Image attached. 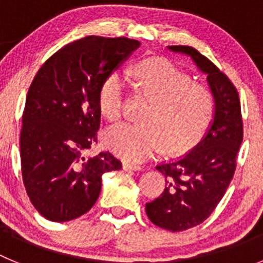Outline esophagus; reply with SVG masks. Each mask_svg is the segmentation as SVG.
Here are the masks:
<instances>
[{
    "instance_id": "esophagus-1",
    "label": "esophagus",
    "mask_w": 263,
    "mask_h": 263,
    "mask_svg": "<svg viewBox=\"0 0 263 263\" xmlns=\"http://www.w3.org/2000/svg\"><path fill=\"white\" fill-rule=\"evenodd\" d=\"M122 167H124V170H126V171H130V170L139 171V170H142V166H139V164L136 163H130V162H125V163L122 164Z\"/></svg>"
}]
</instances>
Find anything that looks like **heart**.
Wrapping results in <instances>:
<instances>
[{
  "label": "heart",
  "mask_w": 263,
  "mask_h": 263,
  "mask_svg": "<svg viewBox=\"0 0 263 263\" xmlns=\"http://www.w3.org/2000/svg\"><path fill=\"white\" fill-rule=\"evenodd\" d=\"M137 88L152 105L143 124L110 127L104 143L111 153L132 162H142L162 146L168 153L191 148L204 137L212 122L215 100L211 90L179 71L166 59H146L134 68ZM126 78L111 72L99 90V108L109 121H117L124 106Z\"/></svg>",
  "instance_id": "b5f03b06"
}]
</instances>
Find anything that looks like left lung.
Returning <instances> with one entry per match:
<instances>
[{
    "label": "left lung",
    "instance_id": "obj_1",
    "mask_svg": "<svg viewBox=\"0 0 263 263\" xmlns=\"http://www.w3.org/2000/svg\"><path fill=\"white\" fill-rule=\"evenodd\" d=\"M167 48L191 58L206 76L215 100L212 122L200 142L184 157L157 166L166 176V188L146 204L153 224L166 231L183 232L210 217L231 184L242 142V118L236 88L211 60L188 46Z\"/></svg>",
    "mask_w": 263,
    "mask_h": 263
}]
</instances>
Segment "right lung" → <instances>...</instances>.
I'll return each instance as SVG.
<instances>
[{
    "mask_svg": "<svg viewBox=\"0 0 263 263\" xmlns=\"http://www.w3.org/2000/svg\"><path fill=\"white\" fill-rule=\"evenodd\" d=\"M141 46L127 38L85 36L64 46L30 85L21 130V164L32 205L50 221L80 217L95 205L110 153L85 157L97 141L103 81Z\"/></svg>",
    "mask_w": 263,
    "mask_h": 263,
    "instance_id": "1",
    "label": "right lung"
}]
</instances>
